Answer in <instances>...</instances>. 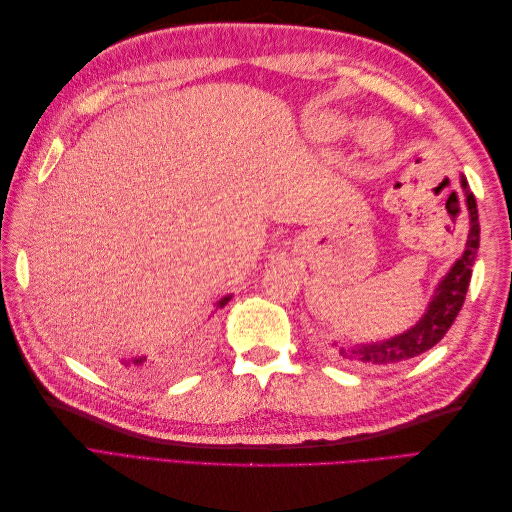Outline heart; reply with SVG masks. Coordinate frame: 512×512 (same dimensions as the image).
<instances>
[{
    "mask_svg": "<svg viewBox=\"0 0 512 512\" xmlns=\"http://www.w3.org/2000/svg\"><path fill=\"white\" fill-rule=\"evenodd\" d=\"M350 123L339 119V117H327L322 123H320V136L324 138V141H335V138H342L344 134L350 132ZM382 123H367V126H363L361 130V143L365 149L369 151H382L389 147V141L391 136L389 134H382Z\"/></svg>",
    "mask_w": 512,
    "mask_h": 512,
    "instance_id": "1",
    "label": "heart"
}]
</instances>
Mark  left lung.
I'll return each instance as SVG.
<instances>
[{"instance_id":"left-lung-1","label":"left lung","mask_w":512,"mask_h":512,"mask_svg":"<svg viewBox=\"0 0 512 512\" xmlns=\"http://www.w3.org/2000/svg\"><path fill=\"white\" fill-rule=\"evenodd\" d=\"M461 188H463V196H466V207L470 213V235H468L466 250H463L461 258L451 267V271L442 277V282L438 284L436 292H433V299L429 301V307L423 314V318L406 333L384 339V342L337 348V354L342 356V359L352 361L356 365H365V367H384L391 363H401L436 346L446 335V331L451 329V324L455 322L463 301H466V292L470 286L472 267H474V258H476L478 241H480L476 198L468 188L466 177H461Z\"/></svg>"}]
</instances>
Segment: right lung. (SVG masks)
<instances>
[{
  "label": "right lung",
  "mask_w": 512,
  "mask_h": 512,
  "mask_svg": "<svg viewBox=\"0 0 512 512\" xmlns=\"http://www.w3.org/2000/svg\"><path fill=\"white\" fill-rule=\"evenodd\" d=\"M232 294H228V297L220 299L218 301V307H224L228 301H230ZM145 359H134L132 363H123V367H128V376H151V369H147V365H143Z\"/></svg>",
  "instance_id": "add662e5"
}]
</instances>
